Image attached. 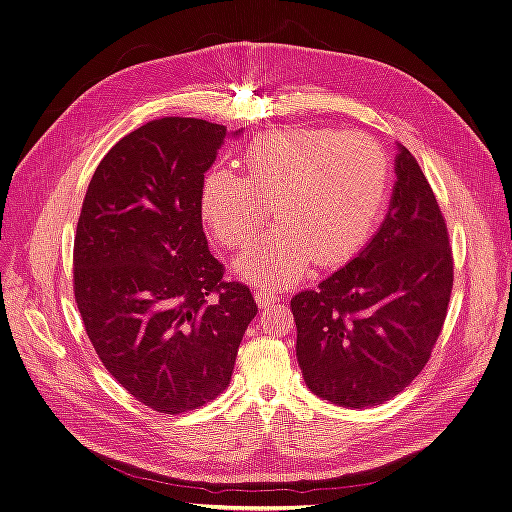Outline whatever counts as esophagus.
Instances as JSON below:
<instances>
[{
  "instance_id": "1",
  "label": "esophagus",
  "mask_w": 512,
  "mask_h": 512,
  "mask_svg": "<svg viewBox=\"0 0 512 512\" xmlns=\"http://www.w3.org/2000/svg\"><path fill=\"white\" fill-rule=\"evenodd\" d=\"M254 297H256V303H258L260 307H269V305L280 301V297H277V294L271 292V290H256Z\"/></svg>"
}]
</instances>
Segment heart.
I'll list each match as a JSON object with an SVG mask.
<instances>
[{"instance_id":"obj_1","label":"heart","mask_w":512,"mask_h":512,"mask_svg":"<svg viewBox=\"0 0 512 512\" xmlns=\"http://www.w3.org/2000/svg\"><path fill=\"white\" fill-rule=\"evenodd\" d=\"M243 177L211 168L200 215L226 247L250 243L269 220L277 228L235 260L241 280L262 290L297 284L312 260L335 265L367 241L384 205L389 158L374 136L329 128L260 134L241 156Z\"/></svg>"}]
</instances>
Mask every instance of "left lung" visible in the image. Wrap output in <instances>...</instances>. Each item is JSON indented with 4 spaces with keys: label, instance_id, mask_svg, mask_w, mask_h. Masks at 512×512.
Returning a JSON list of instances; mask_svg holds the SVG:
<instances>
[{
    "label": "left lung",
    "instance_id": "left-lung-1",
    "mask_svg": "<svg viewBox=\"0 0 512 512\" xmlns=\"http://www.w3.org/2000/svg\"><path fill=\"white\" fill-rule=\"evenodd\" d=\"M395 175L376 235L316 290L290 301L307 389L342 408L380 406L404 391L429 361L451 299L442 211L399 143Z\"/></svg>",
    "mask_w": 512,
    "mask_h": 512
}]
</instances>
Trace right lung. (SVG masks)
I'll return each mask as SVG.
<instances>
[{
	"mask_svg": "<svg viewBox=\"0 0 512 512\" xmlns=\"http://www.w3.org/2000/svg\"><path fill=\"white\" fill-rule=\"evenodd\" d=\"M228 132L164 117L98 164L74 237V297L100 361L141 404L181 414L230 384L258 307L222 280L203 232L200 185Z\"/></svg>",
	"mask_w": 512,
	"mask_h": 512,
	"instance_id": "1",
	"label": "right lung"
}]
</instances>
